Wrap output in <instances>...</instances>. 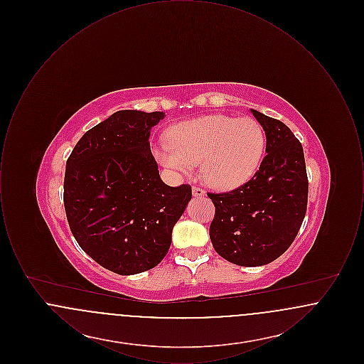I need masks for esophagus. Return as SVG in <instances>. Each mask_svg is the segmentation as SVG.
<instances>
[{
	"mask_svg": "<svg viewBox=\"0 0 364 364\" xmlns=\"http://www.w3.org/2000/svg\"><path fill=\"white\" fill-rule=\"evenodd\" d=\"M192 193H193V196L202 198V196L206 195V191L203 190V188H200V187H198V186H193V187H192Z\"/></svg>",
	"mask_w": 364,
	"mask_h": 364,
	"instance_id": "obj_1",
	"label": "esophagus"
}]
</instances>
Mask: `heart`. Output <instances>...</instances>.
I'll return each instance as SVG.
<instances>
[{
	"label": "heart",
	"mask_w": 364,
	"mask_h": 364,
	"mask_svg": "<svg viewBox=\"0 0 364 364\" xmlns=\"http://www.w3.org/2000/svg\"><path fill=\"white\" fill-rule=\"evenodd\" d=\"M264 147L266 135L255 119L215 114L177 125L172 139L159 140L154 154L164 168L178 173L202 161L208 186L235 190L257 173Z\"/></svg>",
	"instance_id": "b5f03b06"
}]
</instances>
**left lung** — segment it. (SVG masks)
Returning a JSON list of instances; mask_svg holds the SVG:
<instances>
[{"instance_id":"left-lung-1","label":"left lung","mask_w":364,"mask_h":364,"mask_svg":"<svg viewBox=\"0 0 364 364\" xmlns=\"http://www.w3.org/2000/svg\"><path fill=\"white\" fill-rule=\"evenodd\" d=\"M266 134L259 171L242 187L213 193L214 250L239 266H262L281 257L303 224L309 178L301 143L279 120L251 110Z\"/></svg>"}]
</instances>
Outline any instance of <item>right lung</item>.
Returning <instances> with one entry per match:
<instances>
[{
	"mask_svg": "<svg viewBox=\"0 0 364 364\" xmlns=\"http://www.w3.org/2000/svg\"><path fill=\"white\" fill-rule=\"evenodd\" d=\"M162 112L120 110L76 143L64 178L70 232L102 267L131 276L156 267L192 198L188 184L166 186L150 149Z\"/></svg>",
	"mask_w": 364,
	"mask_h": 364,
	"instance_id": "1",
	"label": "right lung"
}]
</instances>
